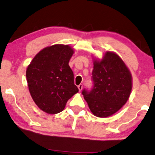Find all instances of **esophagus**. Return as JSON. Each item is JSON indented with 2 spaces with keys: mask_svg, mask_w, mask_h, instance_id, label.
I'll list each match as a JSON object with an SVG mask.
<instances>
[{
  "mask_svg": "<svg viewBox=\"0 0 155 155\" xmlns=\"http://www.w3.org/2000/svg\"><path fill=\"white\" fill-rule=\"evenodd\" d=\"M78 89H79V91H82V88H83V85L82 84H80V85H78Z\"/></svg>",
  "mask_w": 155,
  "mask_h": 155,
  "instance_id": "1",
  "label": "esophagus"
}]
</instances>
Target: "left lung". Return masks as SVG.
<instances>
[{"mask_svg": "<svg viewBox=\"0 0 155 155\" xmlns=\"http://www.w3.org/2000/svg\"><path fill=\"white\" fill-rule=\"evenodd\" d=\"M91 90L84 89V96L95 116L105 118L118 111L126 103L132 91V75L118 54L107 52L101 61L95 60Z\"/></svg>", "mask_w": 155, "mask_h": 155, "instance_id": "1", "label": "left lung"}]
</instances>
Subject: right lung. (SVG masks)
I'll use <instances>...</instances> for the list:
<instances>
[{
    "instance_id": "1",
    "label": "right lung",
    "mask_w": 155,
    "mask_h": 155,
    "mask_svg": "<svg viewBox=\"0 0 155 155\" xmlns=\"http://www.w3.org/2000/svg\"><path fill=\"white\" fill-rule=\"evenodd\" d=\"M73 50L68 45L56 44L37 54L26 70L31 96L48 114L63 111L67 101L79 91L68 62Z\"/></svg>"
}]
</instances>
